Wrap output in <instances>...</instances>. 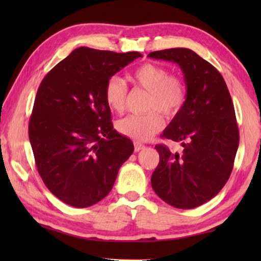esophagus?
Returning <instances> with one entry per match:
<instances>
[{
	"instance_id": "obj_1",
	"label": "esophagus",
	"mask_w": 261,
	"mask_h": 261,
	"mask_svg": "<svg viewBox=\"0 0 261 261\" xmlns=\"http://www.w3.org/2000/svg\"><path fill=\"white\" fill-rule=\"evenodd\" d=\"M145 148V145L139 143V141H135V151L136 152H139L141 149Z\"/></svg>"
}]
</instances>
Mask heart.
I'll return each mask as SVG.
<instances>
[{"instance_id": "heart-1", "label": "heart", "mask_w": 261, "mask_h": 261, "mask_svg": "<svg viewBox=\"0 0 261 261\" xmlns=\"http://www.w3.org/2000/svg\"><path fill=\"white\" fill-rule=\"evenodd\" d=\"M129 81L136 87L148 92L146 108L156 109L167 117H174L185 103L187 88L177 76L170 74L162 67L145 63L129 74ZM126 85L118 77H112L106 84L105 98L109 108L122 113L125 108ZM151 110L144 115H129L117 122L120 134L136 140H148L162 130L165 125L162 115Z\"/></svg>"}]
</instances>
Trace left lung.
I'll return each instance as SVG.
<instances>
[{
  "label": "left lung",
  "instance_id": "left-lung-1",
  "mask_svg": "<svg viewBox=\"0 0 261 261\" xmlns=\"http://www.w3.org/2000/svg\"><path fill=\"white\" fill-rule=\"evenodd\" d=\"M147 57L177 64L187 85L184 106L162 134L183 151L156 145L160 161L152 188L176 208H194L215 197L231 174L240 143L231 96L218 70L191 49L171 48Z\"/></svg>",
  "mask_w": 261,
  "mask_h": 261
}]
</instances>
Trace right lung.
I'll return each mask as SVG.
<instances>
[{
  "label": "right lung",
  "instance_id": "obj_1",
  "mask_svg": "<svg viewBox=\"0 0 261 261\" xmlns=\"http://www.w3.org/2000/svg\"><path fill=\"white\" fill-rule=\"evenodd\" d=\"M143 55L81 47L42 79L29 137L39 174L61 201L77 208L96 204L113 189L134 144L114 129L106 84Z\"/></svg>",
  "mask_w": 261,
  "mask_h": 261
}]
</instances>
